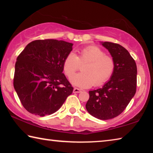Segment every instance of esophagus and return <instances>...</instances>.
Instances as JSON below:
<instances>
[{"mask_svg":"<svg viewBox=\"0 0 153 153\" xmlns=\"http://www.w3.org/2000/svg\"><path fill=\"white\" fill-rule=\"evenodd\" d=\"M81 92H82V90L79 88H75L74 89V93H79Z\"/></svg>","mask_w":153,"mask_h":153,"instance_id":"1","label":"esophagus"}]
</instances>
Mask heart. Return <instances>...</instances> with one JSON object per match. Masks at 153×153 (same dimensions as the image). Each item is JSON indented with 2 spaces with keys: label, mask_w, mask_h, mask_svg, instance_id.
<instances>
[{
  "label": "heart",
  "mask_w": 153,
  "mask_h": 153,
  "mask_svg": "<svg viewBox=\"0 0 153 153\" xmlns=\"http://www.w3.org/2000/svg\"><path fill=\"white\" fill-rule=\"evenodd\" d=\"M84 63V64L83 63ZM83 64L82 72L71 77V82L80 88L102 86L111 79L115 70V62L112 56L96 46H86L79 51V55L69 53L63 62V71L68 77Z\"/></svg>",
  "instance_id": "heart-1"
}]
</instances>
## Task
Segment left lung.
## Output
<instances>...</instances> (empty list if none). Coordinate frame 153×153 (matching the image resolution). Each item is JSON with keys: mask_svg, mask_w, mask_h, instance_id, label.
Here are the masks:
<instances>
[{"mask_svg": "<svg viewBox=\"0 0 153 153\" xmlns=\"http://www.w3.org/2000/svg\"><path fill=\"white\" fill-rule=\"evenodd\" d=\"M101 43L115 60V70L102 88L89 91L86 108L94 117L107 120L120 115L135 95L137 67L134 59L122 46L109 42Z\"/></svg>", "mask_w": 153, "mask_h": 153, "instance_id": "obj_1", "label": "left lung"}]
</instances>
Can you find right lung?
<instances>
[{
  "instance_id": "1",
  "label": "right lung",
  "mask_w": 153,
  "mask_h": 153,
  "mask_svg": "<svg viewBox=\"0 0 153 153\" xmlns=\"http://www.w3.org/2000/svg\"><path fill=\"white\" fill-rule=\"evenodd\" d=\"M73 44L54 39L32 41L17 56L13 86L28 112L41 117L53 114L72 94L63 71Z\"/></svg>"
}]
</instances>
